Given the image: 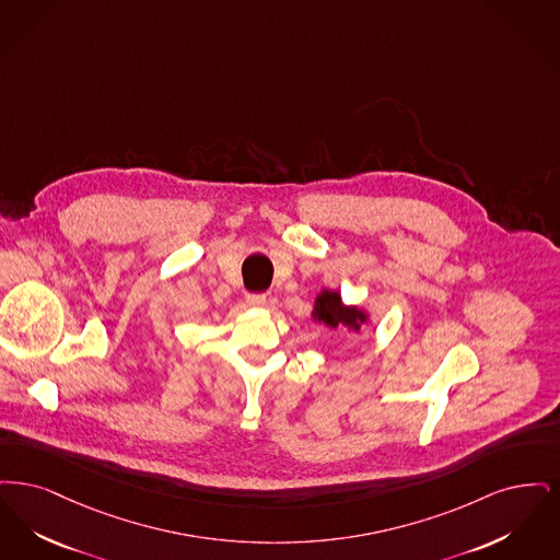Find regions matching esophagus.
I'll use <instances>...</instances> for the list:
<instances>
[{
  "instance_id": "esophagus-1",
  "label": "esophagus",
  "mask_w": 560,
  "mask_h": 560,
  "mask_svg": "<svg viewBox=\"0 0 560 560\" xmlns=\"http://www.w3.org/2000/svg\"><path fill=\"white\" fill-rule=\"evenodd\" d=\"M266 294H246V305L248 307H264L266 305Z\"/></svg>"
}]
</instances>
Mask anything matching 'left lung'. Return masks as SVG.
Instances as JSON below:
<instances>
[{"instance_id": "1", "label": "left lung", "mask_w": 560, "mask_h": 560, "mask_svg": "<svg viewBox=\"0 0 560 560\" xmlns=\"http://www.w3.org/2000/svg\"><path fill=\"white\" fill-rule=\"evenodd\" d=\"M312 319L330 326L332 330L345 328L347 332H360L365 322H370V312L360 305H347L339 291L322 289L314 299Z\"/></svg>"}]
</instances>
